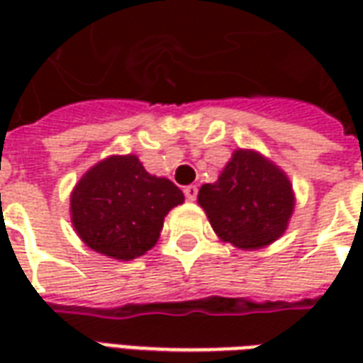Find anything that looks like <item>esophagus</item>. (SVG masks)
Instances as JSON below:
<instances>
[{
	"instance_id": "34e87169",
	"label": "esophagus",
	"mask_w": 363,
	"mask_h": 363,
	"mask_svg": "<svg viewBox=\"0 0 363 363\" xmlns=\"http://www.w3.org/2000/svg\"><path fill=\"white\" fill-rule=\"evenodd\" d=\"M182 192H184V196H186V200H189V202H194L198 196V186L196 184H189V186H184V190H182Z\"/></svg>"
}]
</instances>
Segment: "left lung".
Here are the masks:
<instances>
[{
  "label": "left lung",
  "mask_w": 363,
  "mask_h": 363,
  "mask_svg": "<svg viewBox=\"0 0 363 363\" xmlns=\"http://www.w3.org/2000/svg\"><path fill=\"white\" fill-rule=\"evenodd\" d=\"M213 231L239 249L270 245L288 228L294 192L288 177L257 151L233 153L220 179L198 192Z\"/></svg>",
  "instance_id": "left-lung-1"
}]
</instances>
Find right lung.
Listing matches in <instances>:
<instances>
[{"label": "right lung", "instance_id": "obj_1", "mask_svg": "<svg viewBox=\"0 0 363 363\" xmlns=\"http://www.w3.org/2000/svg\"><path fill=\"white\" fill-rule=\"evenodd\" d=\"M182 200L179 186L147 173L135 155H112L77 182L72 221L93 251L132 260L157 243L165 216Z\"/></svg>", "mask_w": 363, "mask_h": 363}]
</instances>
